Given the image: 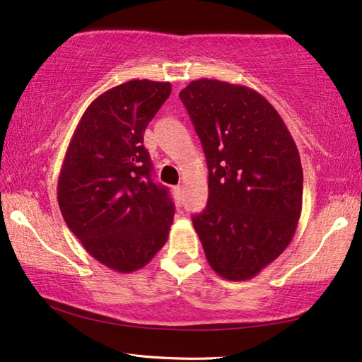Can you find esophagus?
Here are the masks:
<instances>
[{"label": "esophagus", "mask_w": 362, "mask_h": 362, "mask_svg": "<svg viewBox=\"0 0 362 362\" xmlns=\"http://www.w3.org/2000/svg\"><path fill=\"white\" fill-rule=\"evenodd\" d=\"M182 192H183V187H182V185H177V187H174V194L177 197V199H180V197H182Z\"/></svg>", "instance_id": "esophagus-1"}]
</instances>
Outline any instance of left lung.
Masks as SVG:
<instances>
[{"instance_id": "obj_1", "label": "left lung", "mask_w": 362, "mask_h": 362, "mask_svg": "<svg viewBox=\"0 0 362 362\" xmlns=\"http://www.w3.org/2000/svg\"><path fill=\"white\" fill-rule=\"evenodd\" d=\"M209 169L208 206L193 216L206 259L226 280L253 279L284 253L303 206L293 136L256 90L193 80L180 91Z\"/></svg>"}]
</instances>
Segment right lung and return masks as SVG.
Segmentation results:
<instances>
[{"label":"right lung","instance_id":"obj_1","mask_svg":"<svg viewBox=\"0 0 362 362\" xmlns=\"http://www.w3.org/2000/svg\"><path fill=\"white\" fill-rule=\"evenodd\" d=\"M172 85L129 80L83 112L57 180V203L87 253L116 272L145 267L168 242L174 203L151 179L146 125Z\"/></svg>","mask_w":362,"mask_h":362}]
</instances>
